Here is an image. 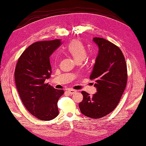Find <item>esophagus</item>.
<instances>
[{"label":"esophagus","instance_id":"esophagus-1","mask_svg":"<svg viewBox=\"0 0 146 146\" xmlns=\"http://www.w3.org/2000/svg\"><path fill=\"white\" fill-rule=\"evenodd\" d=\"M76 90H72V89H69V90H67V92L68 93H69V94H74L75 93H76Z\"/></svg>","mask_w":146,"mask_h":146}]
</instances>
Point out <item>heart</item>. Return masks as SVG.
Masks as SVG:
<instances>
[{"instance_id": "b5f03b06", "label": "heart", "mask_w": 146, "mask_h": 146, "mask_svg": "<svg viewBox=\"0 0 146 146\" xmlns=\"http://www.w3.org/2000/svg\"><path fill=\"white\" fill-rule=\"evenodd\" d=\"M67 51L78 62L84 60L87 56L86 48L84 44L78 40H74L71 41L67 47Z\"/></svg>"}]
</instances>
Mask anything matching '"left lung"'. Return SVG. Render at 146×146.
I'll return each instance as SVG.
<instances>
[{
    "mask_svg": "<svg viewBox=\"0 0 146 146\" xmlns=\"http://www.w3.org/2000/svg\"><path fill=\"white\" fill-rule=\"evenodd\" d=\"M99 53L90 79L94 80L96 93L90 95L82 91L79 103L81 113L93 119L110 113L117 106L125 90L127 69L122 52L115 44L102 38H94Z\"/></svg>",
    "mask_w": 146,
    "mask_h": 146,
    "instance_id": "1",
    "label": "left lung"
}]
</instances>
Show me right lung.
<instances>
[{
	"label": "right lung",
	"mask_w": 146,
	"mask_h": 146,
	"mask_svg": "<svg viewBox=\"0 0 146 146\" xmlns=\"http://www.w3.org/2000/svg\"><path fill=\"white\" fill-rule=\"evenodd\" d=\"M61 44L60 39L31 44L20 56L15 69V81L23 105L43 121L57 117L58 101L64 93L45 82L52 72L50 56Z\"/></svg>",
	"instance_id": "1"
}]
</instances>
